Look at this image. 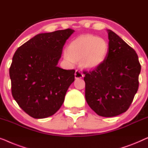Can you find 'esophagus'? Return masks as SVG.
Returning <instances> with one entry per match:
<instances>
[{
    "instance_id": "esophagus-1",
    "label": "esophagus",
    "mask_w": 148,
    "mask_h": 148,
    "mask_svg": "<svg viewBox=\"0 0 148 148\" xmlns=\"http://www.w3.org/2000/svg\"><path fill=\"white\" fill-rule=\"evenodd\" d=\"M83 76L82 72L80 71V70H76V72H75V74H74V76H75V78L76 79H78V78H82Z\"/></svg>"
}]
</instances>
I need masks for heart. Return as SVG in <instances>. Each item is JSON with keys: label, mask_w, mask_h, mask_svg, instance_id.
<instances>
[{"label": "heart", "mask_w": 148, "mask_h": 148, "mask_svg": "<svg viewBox=\"0 0 148 148\" xmlns=\"http://www.w3.org/2000/svg\"><path fill=\"white\" fill-rule=\"evenodd\" d=\"M108 49L109 45L105 39L92 35H81L70 42L64 59L71 65L81 60L83 67L93 69L103 63Z\"/></svg>", "instance_id": "obj_1"}]
</instances>
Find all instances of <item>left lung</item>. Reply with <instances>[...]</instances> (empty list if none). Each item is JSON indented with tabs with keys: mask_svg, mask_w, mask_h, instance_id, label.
I'll list each match as a JSON object with an SVG mask.
<instances>
[{
	"mask_svg": "<svg viewBox=\"0 0 148 148\" xmlns=\"http://www.w3.org/2000/svg\"><path fill=\"white\" fill-rule=\"evenodd\" d=\"M109 51L101 65L84 71L85 98L97 115L111 117L130 107L139 87L141 65L136 51L107 30Z\"/></svg>",
	"mask_w": 148,
	"mask_h": 148,
	"instance_id": "1",
	"label": "left lung"
}]
</instances>
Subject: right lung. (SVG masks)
Masks as SVG:
<instances>
[{
  "mask_svg": "<svg viewBox=\"0 0 148 148\" xmlns=\"http://www.w3.org/2000/svg\"><path fill=\"white\" fill-rule=\"evenodd\" d=\"M71 29L35 35L16 49L9 69L11 92L18 106L35 119L55 114L74 81V70L57 66Z\"/></svg>",
  "mask_w": 148,
  "mask_h": 148,
  "instance_id": "obj_1",
  "label": "right lung"
}]
</instances>
